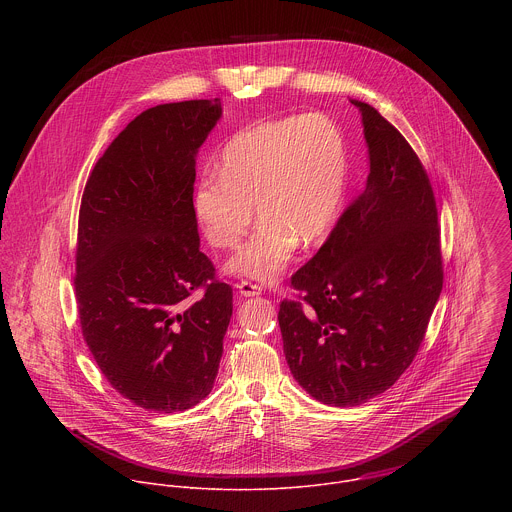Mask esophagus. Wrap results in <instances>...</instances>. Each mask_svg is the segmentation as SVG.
<instances>
[{"label":"esophagus","mask_w":512,"mask_h":512,"mask_svg":"<svg viewBox=\"0 0 512 512\" xmlns=\"http://www.w3.org/2000/svg\"><path fill=\"white\" fill-rule=\"evenodd\" d=\"M236 290H238L240 295H244V297H252V295H260V293H262L260 286H256V284H252V282H248V280L238 282V284H236Z\"/></svg>","instance_id":"obj_1"}]
</instances>
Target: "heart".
<instances>
[{
  "mask_svg": "<svg viewBox=\"0 0 512 512\" xmlns=\"http://www.w3.org/2000/svg\"><path fill=\"white\" fill-rule=\"evenodd\" d=\"M219 175L205 173L195 209L217 248H236L256 215L254 236L228 270L272 280L292 262L297 242H321L337 219L345 189L347 147L323 114L282 118L234 132L220 149Z\"/></svg>",
  "mask_w": 512,
  "mask_h": 512,
  "instance_id": "obj_1",
  "label": "heart"
}]
</instances>
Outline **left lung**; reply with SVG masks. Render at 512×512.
Returning a JSON list of instances; mask_svg holds the SVG:
<instances>
[{
    "mask_svg": "<svg viewBox=\"0 0 512 512\" xmlns=\"http://www.w3.org/2000/svg\"><path fill=\"white\" fill-rule=\"evenodd\" d=\"M370 173L280 303L284 355L315 400L359 406L412 365L443 286L438 207L426 167L370 104Z\"/></svg>",
    "mask_w": 512,
    "mask_h": 512,
    "instance_id": "obj_1",
    "label": "left lung"
}]
</instances>
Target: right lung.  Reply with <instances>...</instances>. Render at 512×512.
I'll return each instance as SVG.
<instances>
[{
  "instance_id": "right-lung-1",
  "label": "right lung",
  "mask_w": 512,
  "mask_h": 512,
  "mask_svg": "<svg viewBox=\"0 0 512 512\" xmlns=\"http://www.w3.org/2000/svg\"><path fill=\"white\" fill-rule=\"evenodd\" d=\"M220 100L147 108L88 175L74 252L82 337L106 380L153 412H183L213 390L232 288L199 250L195 153Z\"/></svg>"
}]
</instances>
